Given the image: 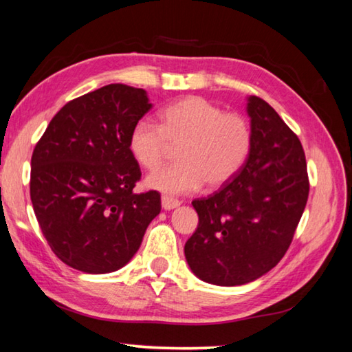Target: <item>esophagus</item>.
<instances>
[{
    "instance_id": "obj_1",
    "label": "esophagus",
    "mask_w": 352,
    "mask_h": 352,
    "mask_svg": "<svg viewBox=\"0 0 352 352\" xmlns=\"http://www.w3.org/2000/svg\"><path fill=\"white\" fill-rule=\"evenodd\" d=\"M180 200H177V199H174V197H169V196H163L161 197V205H163V208L166 210V211H170V210H174V208H177V206H180Z\"/></svg>"
}]
</instances>
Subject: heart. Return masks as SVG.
Here are the masks:
<instances>
[{
  "label": "heart",
  "instance_id": "obj_1",
  "mask_svg": "<svg viewBox=\"0 0 352 352\" xmlns=\"http://www.w3.org/2000/svg\"><path fill=\"white\" fill-rule=\"evenodd\" d=\"M178 147V163L146 178L150 189L167 196L188 194L205 185L217 188L243 169L252 148V128L239 113H224L202 97H185L160 113V125L139 120L130 130L128 150L144 169H156Z\"/></svg>",
  "mask_w": 352,
  "mask_h": 352
}]
</instances>
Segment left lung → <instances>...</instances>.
Listing matches in <instances>:
<instances>
[{
  "instance_id": "1",
  "label": "left lung",
  "mask_w": 352,
  "mask_h": 352,
  "mask_svg": "<svg viewBox=\"0 0 352 352\" xmlns=\"http://www.w3.org/2000/svg\"><path fill=\"white\" fill-rule=\"evenodd\" d=\"M252 148L219 191L192 202L199 226L185 256L200 280L219 287L254 282L292 244L309 197L304 148L274 108L248 97Z\"/></svg>"
}]
</instances>
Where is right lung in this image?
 Instances as JSON below:
<instances>
[{
  "label": "right lung",
  "mask_w": 352,
  "mask_h": 352,
  "mask_svg": "<svg viewBox=\"0 0 352 352\" xmlns=\"http://www.w3.org/2000/svg\"><path fill=\"white\" fill-rule=\"evenodd\" d=\"M147 92L108 85L60 108L31 158V202L53 252L86 274L125 266L161 211L156 191L135 194L141 169L128 150Z\"/></svg>",
  "instance_id": "obj_1"
}]
</instances>
